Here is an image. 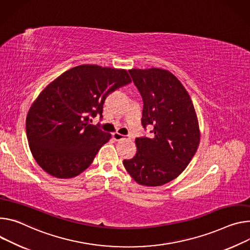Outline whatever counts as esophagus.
<instances>
[{
  "label": "esophagus",
  "instance_id": "34e87169",
  "mask_svg": "<svg viewBox=\"0 0 250 250\" xmlns=\"http://www.w3.org/2000/svg\"><path fill=\"white\" fill-rule=\"evenodd\" d=\"M112 138H113V140L115 141H123V140H126V139H129L127 135H124V134H121V133H119V132H115L112 134Z\"/></svg>",
  "mask_w": 250,
  "mask_h": 250
}]
</instances>
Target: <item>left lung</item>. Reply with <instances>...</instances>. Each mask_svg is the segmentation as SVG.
<instances>
[{
    "label": "left lung",
    "mask_w": 250,
    "mask_h": 250,
    "mask_svg": "<svg viewBox=\"0 0 250 250\" xmlns=\"http://www.w3.org/2000/svg\"><path fill=\"white\" fill-rule=\"evenodd\" d=\"M144 101L142 125H153L151 139H135L137 153L124 166L138 184L158 187L177 177L195 154L200 132L185 86L170 72L151 67L128 71Z\"/></svg>",
    "instance_id": "1"
}]
</instances>
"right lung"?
Instances as JSON below:
<instances>
[{
    "label": "right lung",
    "instance_id": "right-lung-1",
    "mask_svg": "<svg viewBox=\"0 0 250 250\" xmlns=\"http://www.w3.org/2000/svg\"><path fill=\"white\" fill-rule=\"evenodd\" d=\"M131 82L121 69L82 64L43 88L29 109L26 131L38 165L58 178L79 175L111 135L90 125L106 97Z\"/></svg>",
    "mask_w": 250,
    "mask_h": 250
}]
</instances>
